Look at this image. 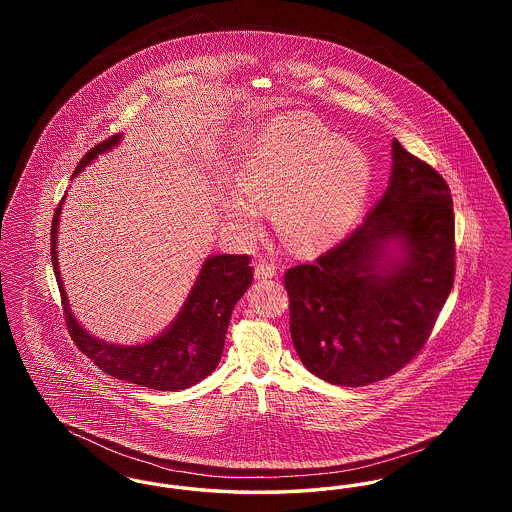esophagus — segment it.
Instances as JSON below:
<instances>
[{"label": "esophagus", "mask_w": 512, "mask_h": 512, "mask_svg": "<svg viewBox=\"0 0 512 512\" xmlns=\"http://www.w3.org/2000/svg\"><path fill=\"white\" fill-rule=\"evenodd\" d=\"M276 272H278V267L270 259H259L255 265V278H259V280L272 278V276H276Z\"/></svg>", "instance_id": "esophagus-1"}]
</instances>
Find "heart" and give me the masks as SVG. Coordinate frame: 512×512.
<instances>
[{"label":"heart","instance_id":"obj_1","mask_svg":"<svg viewBox=\"0 0 512 512\" xmlns=\"http://www.w3.org/2000/svg\"><path fill=\"white\" fill-rule=\"evenodd\" d=\"M242 194L222 209L255 234L265 207L276 205L282 236L301 249L338 244L365 203L370 167L363 149L301 115L278 117L259 132L238 172Z\"/></svg>","mask_w":512,"mask_h":512}]
</instances>
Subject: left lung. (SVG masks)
<instances>
[{"mask_svg":"<svg viewBox=\"0 0 512 512\" xmlns=\"http://www.w3.org/2000/svg\"><path fill=\"white\" fill-rule=\"evenodd\" d=\"M388 190L340 244L284 274L290 334L305 368L347 388L384 380L422 351L455 282L451 190L393 140ZM397 239L408 255L382 268Z\"/></svg>","mask_w":512,"mask_h":512,"instance_id":"obj_1","label":"left lung"}]
</instances>
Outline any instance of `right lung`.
<instances>
[{"label":"right lung","instance_id":"obj_1","mask_svg":"<svg viewBox=\"0 0 512 512\" xmlns=\"http://www.w3.org/2000/svg\"><path fill=\"white\" fill-rule=\"evenodd\" d=\"M119 140L121 134H115L92 147L80 159L73 176L82 171L92 159H96L99 153L115 146ZM61 203L57 205L51 220V263L61 292L65 326L74 345L90 361H94L99 370L149 390H186L207 378L219 365L232 309L253 282V268L249 267L251 257L215 255L207 259L188 295V301L163 336L134 347L109 345L82 330L69 311L55 251Z\"/></svg>","mask_w":512,"mask_h":512}]
</instances>
